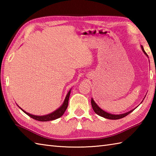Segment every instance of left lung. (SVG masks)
Masks as SVG:
<instances>
[{
	"label": "left lung",
	"mask_w": 156,
	"mask_h": 156,
	"mask_svg": "<svg viewBox=\"0 0 156 156\" xmlns=\"http://www.w3.org/2000/svg\"><path fill=\"white\" fill-rule=\"evenodd\" d=\"M141 48L142 49V51H143V52L144 53V54L146 55L147 58H149L147 54H146V52L145 51L143 46L141 45ZM145 97H144V98H145ZM142 102H143V101H142ZM91 105H92V108H93V110H94L95 113H97L98 115L101 116V117H104L105 119H111V120H116V119H119L123 118V117H126V116H127V115H128L129 113H131V112H133L135 110V108L133 109H132V110L129 111H128L127 112H125V113L119 114V115H115V114L108 113V112L105 111L104 110H102V108H101L100 107H98V106L97 105V104L96 103V102H94V101L93 100V98H91ZM137 107H138V106H137Z\"/></svg>",
	"instance_id": "left-lung-1"
}]
</instances>
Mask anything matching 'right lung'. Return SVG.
Segmentation results:
<instances>
[{
    "label": "right lung",
    "mask_w": 156,
    "mask_h": 156,
    "mask_svg": "<svg viewBox=\"0 0 156 156\" xmlns=\"http://www.w3.org/2000/svg\"><path fill=\"white\" fill-rule=\"evenodd\" d=\"M71 90L72 89H70V90H69V92H68V94H67V95H66L64 102H63V103L60 106V107H59L58 109H56V110L54 111V112H51V113H49L48 115H42V116L31 115L30 113H29V112H27L26 111H25L23 109H22L21 107H20L19 106H18V105H17V106L21 109L23 112H25V114H27L30 117L35 119V120H37L39 121H49L55 120V119H57L59 117H61L62 116L64 115V113L66 110V108H67L68 106V101H69V95H70Z\"/></svg>",
    "instance_id": "1"
}]
</instances>
